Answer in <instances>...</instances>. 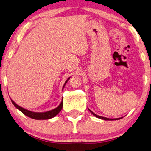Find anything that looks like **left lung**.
<instances>
[{
	"instance_id": "left-lung-1",
	"label": "left lung",
	"mask_w": 151,
	"mask_h": 151,
	"mask_svg": "<svg viewBox=\"0 0 151 151\" xmlns=\"http://www.w3.org/2000/svg\"><path fill=\"white\" fill-rule=\"evenodd\" d=\"M89 111L91 112V113H92L93 114L94 116H96V117L97 118H99V119H103V120H106V121H113V120H118V119H121V118H119V119H109V118H106V117H104V116H98V115H97V114H96L95 113H94V112H92L91 111H90V110L89 109Z\"/></svg>"
}]
</instances>
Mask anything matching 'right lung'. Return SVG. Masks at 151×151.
I'll use <instances>...</instances> for the list:
<instances>
[{
    "label": "right lung",
    "mask_w": 151,
    "mask_h": 151,
    "mask_svg": "<svg viewBox=\"0 0 151 151\" xmlns=\"http://www.w3.org/2000/svg\"><path fill=\"white\" fill-rule=\"evenodd\" d=\"M69 78L70 77L66 80V81L65 82L64 86H63V88L64 87L65 85L66 84L67 81L69 80ZM11 102L13 103V104L14 105L17 109H19L22 113H24L26 116H28V117L32 118L34 119H37V120H44V119H49L54 117V116H55L60 111H61L63 106V101H62L61 103H60V104L58 106L56 109H54L53 110H51V111L44 112H35L28 111V110L24 109V108L19 106H18L17 104H15V102H13L11 99Z\"/></svg>",
    "instance_id": "obj_1"
}]
</instances>
